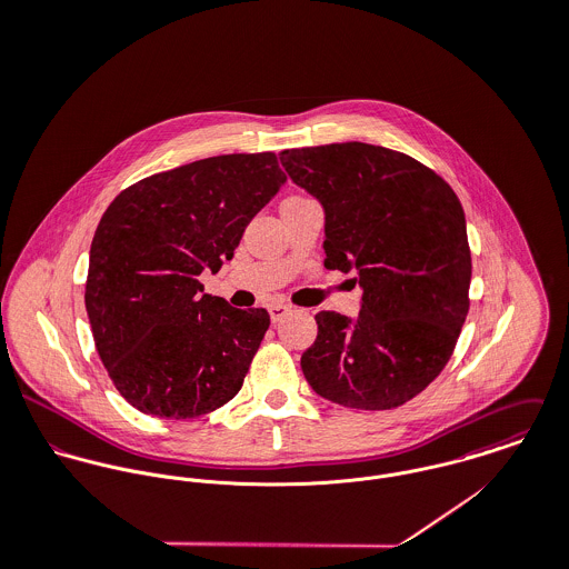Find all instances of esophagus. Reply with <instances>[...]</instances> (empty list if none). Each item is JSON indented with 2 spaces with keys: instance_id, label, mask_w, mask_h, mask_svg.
I'll return each mask as SVG.
<instances>
[{
  "instance_id": "esophagus-1",
  "label": "esophagus",
  "mask_w": 569,
  "mask_h": 569,
  "mask_svg": "<svg viewBox=\"0 0 569 569\" xmlns=\"http://www.w3.org/2000/svg\"><path fill=\"white\" fill-rule=\"evenodd\" d=\"M287 313H289V307H287V305H271V307H269L271 322H280Z\"/></svg>"
}]
</instances>
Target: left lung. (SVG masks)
I'll return each instance as SVG.
<instances>
[{
	"mask_svg": "<svg viewBox=\"0 0 569 569\" xmlns=\"http://www.w3.org/2000/svg\"><path fill=\"white\" fill-rule=\"evenodd\" d=\"M289 177L326 212V269L355 271L361 313L316 316L309 386L352 409H392L447 366L469 313L471 249L453 188L406 153L363 142L289 149Z\"/></svg>",
	"mask_w": 569,
	"mask_h": 569,
	"instance_id": "obj_1",
	"label": "left lung"
}]
</instances>
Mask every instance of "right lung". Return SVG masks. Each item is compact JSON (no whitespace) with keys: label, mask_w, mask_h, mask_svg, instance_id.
<instances>
[{"label":"right lung","mask_w":569,"mask_h":569,"mask_svg":"<svg viewBox=\"0 0 569 569\" xmlns=\"http://www.w3.org/2000/svg\"><path fill=\"white\" fill-rule=\"evenodd\" d=\"M287 181L276 153L186 163L124 188L91 249L84 309L116 390L142 413L194 418L232 401L269 328L203 293L247 223Z\"/></svg>","instance_id":"right-lung-1"}]
</instances>
